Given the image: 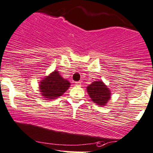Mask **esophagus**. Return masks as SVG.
Returning <instances> with one entry per match:
<instances>
[{"label": "esophagus", "instance_id": "1", "mask_svg": "<svg viewBox=\"0 0 153 153\" xmlns=\"http://www.w3.org/2000/svg\"><path fill=\"white\" fill-rule=\"evenodd\" d=\"M81 82L80 81H79V82H75V85H76V86H80L81 85Z\"/></svg>", "mask_w": 153, "mask_h": 153}]
</instances>
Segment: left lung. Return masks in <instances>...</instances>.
Instances as JSON below:
<instances>
[{
    "mask_svg": "<svg viewBox=\"0 0 153 153\" xmlns=\"http://www.w3.org/2000/svg\"><path fill=\"white\" fill-rule=\"evenodd\" d=\"M87 92L92 102L99 106H105L111 98L110 88L102 81H94L87 87Z\"/></svg>",
    "mask_w": 153,
    "mask_h": 153,
    "instance_id": "obj_1",
    "label": "left lung"
}]
</instances>
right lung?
<instances>
[{"mask_svg":"<svg viewBox=\"0 0 153 153\" xmlns=\"http://www.w3.org/2000/svg\"><path fill=\"white\" fill-rule=\"evenodd\" d=\"M39 83V91L45 100L59 98L71 85L70 82L62 78L56 70L44 77Z\"/></svg>","mask_w":153,"mask_h":153,"instance_id":"right-lung-1","label":"right lung"}]
</instances>
